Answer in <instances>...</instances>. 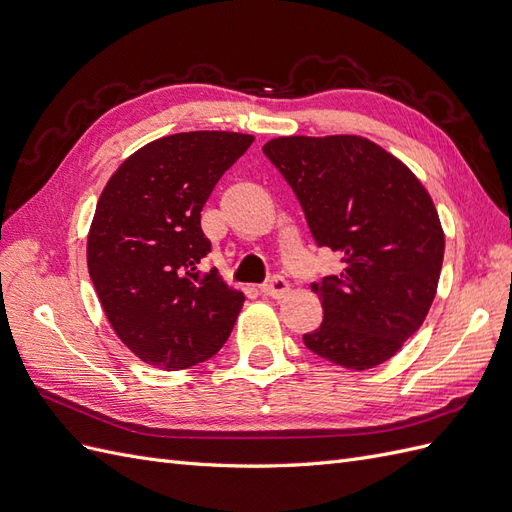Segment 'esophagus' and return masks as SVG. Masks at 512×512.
Listing matches in <instances>:
<instances>
[{"mask_svg":"<svg viewBox=\"0 0 512 512\" xmlns=\"http://www.w3.org/2000/svg\"><path fill=\"white\" fill-rule=\"evenodd\" d=\"M260 290H262V294H267V297L282 299L284 294H288L290 284L284 280L282 275H273L267 284H262V286H260Z\"/></svg>","mask_w":512,"mask_h":512,"instance_id":"esophagus-1","label":"esophagus"}]
</instances>
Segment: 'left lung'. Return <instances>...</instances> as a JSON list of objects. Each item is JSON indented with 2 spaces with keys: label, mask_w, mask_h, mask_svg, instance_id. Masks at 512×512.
<instances>
[{
  "label": "left lung",
  "mask_w": 512,
  "mask_h": 512,
  "mask_svg": "<svg viewBox=\"0 0 512 512\" xmlns=\"http://www.w3.org/2000/svg\"><path fill=\"white\" fill-rule=\"evenodd\" d=\"M262 151L297 196L316 245L344 265L312 284L324 318L305 346L354 371L389 361L436 297L444 232L431 196L404 162L361 136H280Z\"/></svg>",
  "instance_id": "8db88e82"
}]
</instances>
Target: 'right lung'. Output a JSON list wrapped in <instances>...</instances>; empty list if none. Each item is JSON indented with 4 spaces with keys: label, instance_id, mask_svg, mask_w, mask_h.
I'll list each match as a JSON object with an SVG mask.
<instances>
[{
    "label": "right lung",
    "instance_id": "obj_1",
    "mask_svg": "<svg viewBox=\"0 0 512 512\" xmlns=\"http://www.w3.org/2000/svg\"><path fill=\"white\" fill-rule=\"evenodd\" d=\"M254 143L237 132H181L138 149L108 179L87 239L91 282L111 327L138 359L166 371L218 352L243 292L200 271L211 241L200 211Z\"/></svg>",
    "mask_w": 512,
    "mask_h": 512
}]
</instances>
